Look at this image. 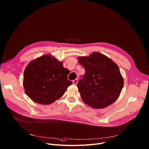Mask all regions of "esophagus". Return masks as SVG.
Returning <instances> with one entry per match:
<instances>
[{
  "mask_svg": "<svg viewBox=\"0 0 149 149\" xmlns=\"http://www.w3.org/2000/svg\"><path fill=\"white\" fill-rule=\"evenodd\" d=\"M72 83H73V84H74V85H76V84H77V83H78V79L76 78V79H74V80L72 81Z\"/></svg>",
  "mask_w": 149,
  "mask_h": 149,
  "instance_id": "obj_1",
  "label": "esophagus"
}]
</instances>
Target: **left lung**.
<instances>
[{"label": "left lung", "mask_w": 149, "mask_h": 149, "mask_svg": "<svg viewBox=\"0 0 149 149\" xmlns=\"http://www.w3.org/2000/svg\"><path fill=\"white\" fill-rule=\"evenodd\" d=\"M78 62L86 70L77 84L84 102L96 109L112 104L124 86L118 66L99 52H94L88 57H79Z\"/></svg>", "instance_id": "8db88e82"}]
</instances>
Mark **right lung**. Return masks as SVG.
<instances>
[{"label":"right lung","mask_w":149,"mask_h":149,"mask_svg":"<svg viewBox=\"0 0 149 149\" xmlns=\"http://www.w3.org/2000/svg\"><path fill=\"white\" fill-rule=\"evenodd\" d=\"M70 71L62 62L46 55L30 62L24 73L25 93L34 102L49 104L61 97L72 84L68 80Z\"/></svg>","instance_id":"obj_1"}]
</instances>
